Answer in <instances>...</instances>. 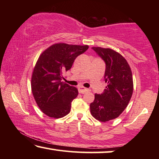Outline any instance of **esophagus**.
<instances>
[{"instance_id": "34e87169", "label": "esophagus", "mask_w": 159, "mask_h": 159, "mask_svg": "<svg viewBox=\"0 0 159 159\" xmlns=\"http://www.w3.org/2000/svg\"><path fill=\"white\" fill-rule=\"evenodd\" d=\"M88 90H88V88L83 87V86H79V92L80 93H81V94H84L85 93H86Z\"/></svg>"}]
</instances>
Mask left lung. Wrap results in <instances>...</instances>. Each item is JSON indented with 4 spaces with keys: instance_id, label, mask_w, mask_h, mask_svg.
<instances>
[{
    "instance_id": "left-lung-1",
    "label": "left lung",
    "mask_w": 159,
    "mask_h": 159,
    "mask_svg": "<svg viewBox=\"0 0 159 159\" xmlns=\"http://www.w3.org/2000/svg\"><path fill=\"white\" fill-rule=\"evenodd\" d=\"M106 64L104 79L107 83L101 94H95L90 113L102 122L116 118L127 107L133 92V75L125 59L110 48L93 47Z\"/></svg>"
}]
</instances>
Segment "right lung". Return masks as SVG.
Instances as JSON below:
<instances>
[{"instance_id": "obj_1", "label": "right lung", "mask_w": 159, "mask_h": 159, "mask_svg": "<svg viewBox=\"0 0 159 159\" xmlns=\"http://www.w3.org/2000/svg\"><path fill=\"white\" fill-rule=\"evenodd\" d=\"M88 48L56 43L40 55L32 74L31 90L38 106L45 115L59 118L70 112L71 102L79 91L61 81L62 74L71 68L75 59Z\"/></svg>"}]
</instances>
